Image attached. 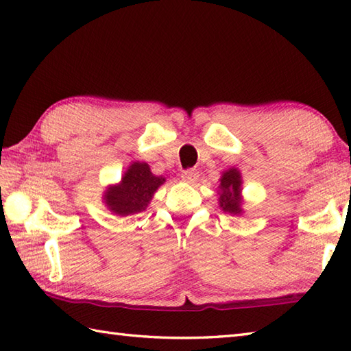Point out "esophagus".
<instances>
[{
	"label": "esophagus",
	"mask_w": 351,
	"mask_h": 351,
	"mask_svg": "<svg viewBox=\"0 0 351 351\" xmlns=\"http://www.w3.org/2000/svg\"><path fill=\"white\" fill-rule=\"evenodd\" d=\"M182 181L189 182V184H195L197 180H199V171L196 169H187L182 171Z\"/></svg>",
	"instance_id": "esophagus-1"
}]
</instances>
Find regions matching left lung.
I'll list each match as a JSON object with an SVG mask.
<instances>
[{"label":"left lung","instance_id":"obj_1","mask_svg":"<svg viewBox=\"0 0 351 351\" xmlns=\"http://www.w3.org/2000/svg\"><path fill=\"white\" fill-rule=\"evenodd\" d=\"M240 185L241 176L237 169H230L223 173L219 185V189L221 190L219 202L220 208L225 213L240 214L243 211L240 208Z\"/></svg>","mask_w":351,"mask_h":351}]
</instances>
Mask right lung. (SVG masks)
Instances as JSON below:
<instances>
[{
	"label": "right lung",
	"mask_w": 351,
	"mask_h": 351,
	"mask_svg": "<svg viewBox=\"0 0 351 351\" xmlns=\"http://www.w3.org/2000/svg\"><path fill=\"white\" fill-rule=\"evenodd\" d=\"M164 181L162 176L152 175L146 162H132L122 176V182L107 190L106 204L110 211L119 215L140 213Z\"/></svg>",
	"instance_id": "add662e5"
}]
</instances>
